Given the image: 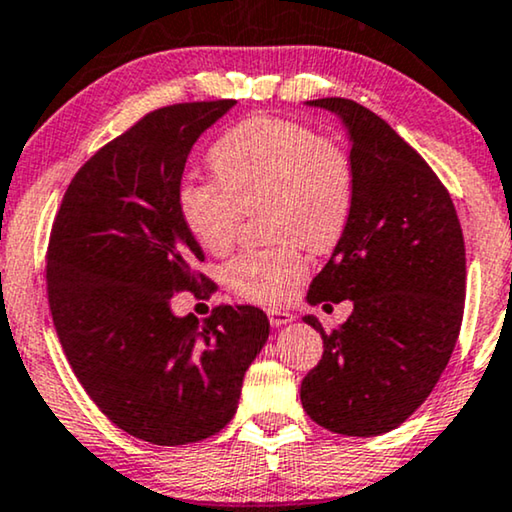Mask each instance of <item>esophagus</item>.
<instances>
[{
  "label": "esophagus",
  "mask_w": 512,
  "mask_h": 512,
  "mask_svg": "<svg viewBox=\"0 0 512 512\" xmlns=\"http://www.w3.org/2000/svg\"><path fill=\"white\" fill-rule=\"evenodd\" d=\"M292 320H295V316H292L290 311H285V309H269V323L274 325V327H283V325L292 323Z\"/></svg>",
  "instance_id": "obj_1"
}]
</instances>
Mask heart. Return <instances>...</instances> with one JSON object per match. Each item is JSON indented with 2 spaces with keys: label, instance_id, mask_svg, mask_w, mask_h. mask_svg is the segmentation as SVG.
<instances>
[{
  "label": "heart",
  "instance_id": "b5f03b06",
  "mask_svg": "<svg viewBox=\"0 0 512 512\" xmlns=\"http://www.w3.org/2000/svg\"><path fill=\"white\" fill-rule=\"evenodd\" d=\"M210 163L217 180L180 187L185 227L203 250L222 255L245 213L267 206V227L278 245L241 252L224 276L250 302H285L309 271L304 245L327 252L344 236L356 201L351 156L299 121L252 117L215 142Z\"/></svg>",
  "mask_w": 512,
  "mask_h": 512
}]
</instances>
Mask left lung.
Listing matches in <instances>:
<instances>
[{"mask_svg":"<svg viewBox=\"0 0 512 512\" xmlns=\"http://www.w3.org/2000/svg\"><path fill=\"white\" fill-rule=\"evenodd\" d=\"M342 119L356 201L344 236L306 302L351 299L346 323L325 332L323 358L299 398L318 426L372 438L393 431L431 395L452 356L466 299L459 217L431 166L384 119L346 98L309 100Z\"/></svg>","mask_w":512,"mask_h":512,"instance_id":"1","label":"left lung"}]
</instances>
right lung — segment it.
<instances>
[{
	"label": "right lung",
	"instance_id": "obj_1",
	"mask_svg": "<svg viewBox=\"0 0 512 512\" xmlns=\"http://www.w3.org/2000/svg\"><path fill=\"white\" fill-rule=\"evenodd\" d=\"M234 105L149 112L79 168L51 229L46 281L65 356L100 412L152 445L220 433L269 339L257 306H217L203 323L170 306L175 292L215 288L196 274L203 250L177 199L194 142Z\"/></svg>",
	"mask_w": 512,
	"mask_h": 512
}]
</instances>
